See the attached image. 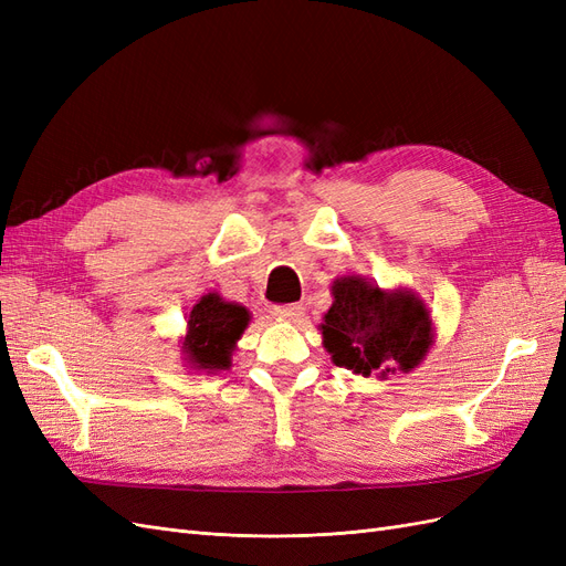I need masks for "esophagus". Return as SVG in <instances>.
<instances>
[{
    "mask_svg": "<svg viewBox=\"0 0 566 566\" xmlns=\"http://www.w3.org/2000/svg\"><path fill=\"white\" fill-rule=\"evenodd\" d=\"M302 314H304L302 304H279L271 310V316L281 321H297Z\"/></svg>",
    "mask_w": 566,
    "mask_h": 566,
    "instance_id": "34e87169",
    "label": "esophagus"
}]
</instances>
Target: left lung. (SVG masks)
<instances>
[{
	"label": "left lung",
	"instance_id": "8db88e82",
	"mask_svg": "<svg viewBox=\"0 0 566 566\" xmlns=\"http://www.w3.org/2000/svg\"><path fill=\"white\" fill-rule=\"evenodd\" d=\"M333 306L321 323L333 364L368 378L413 370L432 347V316L410 290H382L361 276L333 283Z\"/></svg>",
	"mask_w": 566,
	"mask_h": 566
}]
</instances>
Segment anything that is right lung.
<instances>
[{
	"label": "right lung",
	"mask_w": 566,
	"mask_h": 566,
	"mask_svg": "<svg viewBox=\"0 0 566 566\" xmlns=\"http://www.w3.org/2000/svg\"><path fill=\"white\" fill-rule=\"evenodd\" d=\"M250 314L245 306L224 302L217 293L202 295L191 310L186 325L181 352L196 370H229L235 342L248 328Z\"/></svg>",
	"instance_id": "1"
}]
</instances>
